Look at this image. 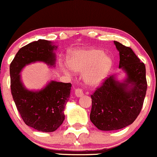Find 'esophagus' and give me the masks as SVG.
I'll list each match as a JSON object with an SVG mask.
<instances>
[{"label":"esophagus","mask_w":157,"mask_h":157,"mask_svg":"<svg viewBox=\"0 0 157 157\" xmlns=\"http://www.w3.org/2000/svg\"><path fill=\"white\" fill-rule=\"evenodd\" d=\"M75 95L77 98H81V97L83 96L84 93L81 88H76V89L75 90Z\"/></svg>","instance_id":"1"}]
</instances>
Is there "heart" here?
<instances>
[{"label":"heart","mask_w":157,"mask_h":157,"mask_svg":"<svg viewBox=\"0 0 157 157\" xmlns=\"http://www.w3.org/2000/svg\"><path fill=\"white\" fill-rule=\"evenodd\" d=\"M67 65H62L65 72H70L71 69L82 72L83 80L89 86H98L107 78L113 67V59L105 55L101 50L75 49L67 56Z\"/></svg>","instance_id":"1"}]
</instances>
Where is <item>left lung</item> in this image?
Listing matches in <instances>:
<instances>
[{
    "label": "left lung",
    "mask_w": 157,
    "mask_h": 157,
    "mask_svg": "<svg viewBox=\"0 0 157 157\" xmlns=\"http://www.w3.org/2000/svg\"><path fill=\"white\" fill-rule=\"evenodd\" d=\"M119 52V69L125 78L111 75L90 95V119L101 131L123 128L133 123L140 113L146 95V68L128 47L114 41Z\"/></svg>",
    "instance_id": "obj_1"
}]
</instances>
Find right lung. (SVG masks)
<instances>
[{
	"instance_id": "1",
	"label": "right lung",
	"mask_w": 157,
	"mask_h": 157,
	"mask_svg": "<svg viewBox=\"0 0 157 157\" xmlns=\"http://www.w3.org/2000/svg\"><path fill=\"white\" fill-rule=\"evenodd\" d=\"M56 48L47 40L33 41L19 50L10 66L11 94L19 114L28 126L42 132H54L63 122L72 85L51 81L41 90H30L22 83L20 72L35 62L54 67Z\"/></svg>"
}]
</instances>
